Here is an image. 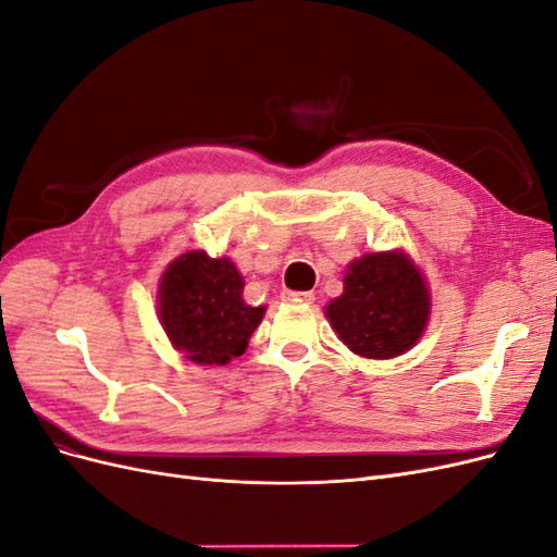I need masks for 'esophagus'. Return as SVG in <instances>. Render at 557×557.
Wrapping results in <instances>:
<instances>
[{"label": "esophagus", "mask_w": 557, "mask_h": 557, "mask_svg": "<svg viewBox=\"0 0 557 557\" xmlns=\"http://www.w3.org/2000/svg\"><path fill=\"white\" fill-rule=\"evenodd\" d=\"M285 297L293 301H301V305H313V299H315V295L311 290H295V293L290 290V293H285Z\"/></svg>", "instance_id": "obj_1"}]
</instances>
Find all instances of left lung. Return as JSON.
<instances>
[{
    "label": "left lung",
    "mask_w": 557,
    "mask_h": 557,
    "mask_svg": "<svg viewBox=\"0 0 557 557\" xmlns=\"http://www.w3.org/2000/svg\"><path fill=\"white\" fill-rule=\"evenodd\" d=\"M428 315V285L399 250L372 252L352 262L344 278V295L327 307L339 339L372 360L397 358L409 350L423 334Z\"/></svg>",
    "instance_id": "obj_1"
}]
</instances>
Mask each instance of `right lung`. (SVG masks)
Listing matches in <instances>:
<instances>
[{
	"mask_svg": "<svg viewBox=\"0 0 557 557\" xmlns=\"http://www.w3.org/2000/svg\"><path fill=\"white\" fill-rule=\"evenodd\" d=\"M244 281L227 258L205 250L183 252L162 276L160 320L174 348L197 364H227L239 358L264 315L248 307Z\"/></svg>",
	"mask_w": 557,
	"mask_h": 557,
	"instance_id": "right-lung-1",
	"label": "right lung"
}]
</instances>
